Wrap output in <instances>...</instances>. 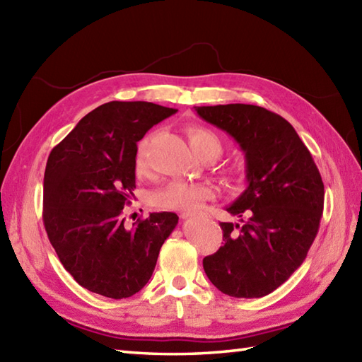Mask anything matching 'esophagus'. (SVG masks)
<instances>
[{"label":"esophagus","mask_w":362,"mask_h":362,"mask_svg":"<svg viewBox=\"0 0 362 362\" xmlns=\"http://www.w3.org/2000/svg\"><path fill=\"white\" fill-rule=\"evenodd\" d=\"M180 216H182V218H188V216H189V213H182Z\"/></svg>","instance_id":"obj_1"}]
</instances>
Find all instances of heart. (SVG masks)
Segmentation results:
<instances>
[{"instance_id":"obj_1","label":"heart","mask_w":362,"mask_h":362,"mask_svg":"<svg viewBox=\"0 0 362 362\" xmlns=\"http://www.w3.org/2000/svg\"><path fill=\"white\" fill-rule=\"evenodd\" d=\"M188 141L191 148L199 157L214 156L218 157L221 152V141L218 135L210 129L202 126H189L187 129ZM148 140H143L138 144L135 156V173L138 175L146 174L149 168L148 153H146ZM213 197V189L205 183H188L182 180H174L166 187L158 189L152 196V202L158 209L177 210V211H193L202 205V202Z\"/></svg>"}]
</instances>
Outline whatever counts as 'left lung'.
<instances>
[{"label":"left lung","mask_w":362,"mask_h":362,"mask_svg":"<svg viewBox=\"0 0 362 362\" xmlns=\"http://www.w3.org/2000/svg\"><path fill=\"white\" fill-rule=\"evenodd\" d=\"M196 112L240 144L247 179L244 193L227 206L241 224L221 222L224 244L204 258V271L230 297H264L306 258L324 211V182L311 152L280 115L250 104Z\"/></svg>","instance_id":"left-lung-1"}]
</instances>
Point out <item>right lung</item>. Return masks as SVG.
Segmentation results:
<instances>
[{
    "label": "right lung",
    "mask_w": 362,
    "mask_h": 362,
    "mask_svg": "<svg viewBox=\"0 0 362 362\" xmlns=\"http://www.w3.org/2000/svg\"><path fill=\"white\" fill-rule=\"evenodd\" d=\"M175 112L144 101L107 103L51 151L43 224L60 263L82 288L127 298L152 276L179 216L151 213L127 227L122 209L134 197L136 143Z\"/></svg>",
    "instance_id": "obj_1"
}]
</instances>
